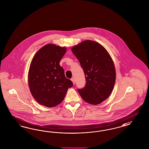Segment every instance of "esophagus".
I'll list each match as a JSON object with an SVG mask.
<instances>
[{"label": "esophagus", "mask_w": 149, "mask_h": 149, "mask_svg": "<svg viewBox=\"0 0 149 149\" xmlns=\"http://www.w3.org/2000/svg\"><path fill=\"white\" fill-rule=\"evenodd\" d=\"M71 81H72V82H73V83L74 84H75V80H74V78L73 77L71 78Z\"/></svg>", "instance_id": "1"}]
</instances>
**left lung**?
I'll list each match as a JSON object with an SVG mask.
<instances>
[{
    "mask_svg": "<svg viewBox=\"0 0 149 149\" xmlns=\"http://www.w3.org/2000/svg\"><path fill=\"white\" fill-rule=\"evenodd\" d=\"M84 73L86 83L77 91L84 101L97 105L111 93L116 80L115 68L110 54L100 44L85 40L71 49Z\"/></svg>",
    "mask_w": 149,
    "mask_h": 149,
    "instance_id": "1",
    "label": "left lung"
}]
</instances>
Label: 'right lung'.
<instances>
[{
	"mask_svg": "<svg viewBox=\"0 0 149 149\" xmlns=\"http://www.w3.org/2000/svg\"><path fill=\"white\" fill-rule=\"evenodd\" d=\"M66 52V48L47 44L39 50L31 63L29 89L34 99L42 105L52 107L60 104L67 89L73 86L59 64Z\"/></svg>",
	"mask_w": 149,
	"mask_h": 149,
	"instance_id": "add662e5",
	"label": "right lung"
}]
</instances>
